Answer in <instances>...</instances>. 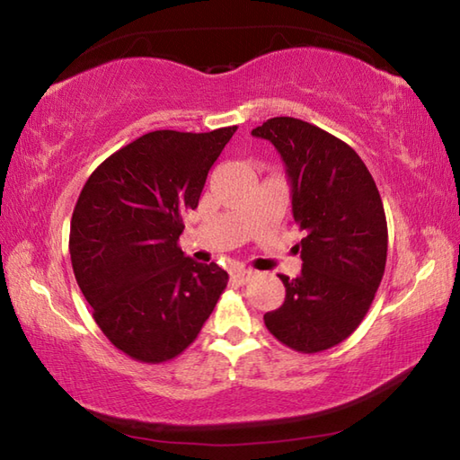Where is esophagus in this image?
Returning <instances> with one entry per match:
<instances>
[{"label": "esophagus", "instance_id": "obj_1", "mask_svg": "<svg viewBox=\"0 0 460 460\" xmlns=\"http://www.w3.org/2000/svg\"><path fill=\"white\" fill-rule=\"evenodd\" d=\"M251 277H255V272L249 270V269H243V267L233 269V272H231V279L239 282V285H245L247 280H251Z\"/></svg>", "mask_w": 460, "mask_h": 460}]
</instances>
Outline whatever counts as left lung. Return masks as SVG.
Segmentation results:
<instances>
[{
  "mask_svg": "<svg viewBox=\"0 0 460 460\" xmlns=\"http://www.w3.org/2000/svg\"><path fill=\"white\" fill-rule=\"evenodd\" d=\"M251 134L285 162L292 217L305 233L295 247L300 275H279L287 296L265 326L285 346L316 354L344 341L376 296L387 259L384 203L359 155L318 126L277 116Z\"/></svg>",
  "mask_w": 460,
  "mask_h": 460,
  "instance_id": "obj_1",
  "label": "left lung"
}]
</instances>
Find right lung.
Masks as SVG:
<instances>
[{"label": "right lung", "mask_w": 460, "mask_h": 460, "mask_svg": "<svg viewBox=\"0 0 460 460\" xmlns=\"http://www.w3.org/2000/svg\"><path fill=\"white\" fill-rule=\"evenodd\" d=\"M237 126L155 130L96 168L75 205L68 251L93 318L112 344L146 364L198 338L229 275L178 247L215 160Z\"/></svg>", "instance_id": "1"}]
</instances>
